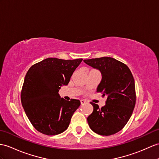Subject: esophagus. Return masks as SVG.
Masks as SVG:
<instances>
[{
	"label": "esophagus",
	"mask_w": 159,
	"mask_h": 159,
	"mask_svg": "<svg viewBox=\"0 0 159 159\" xmlns=\"http://www.w3.org/2000/svg\"><path fill=\"white\" fill-rule=\"evenodd\" d=\"M80 102H81V104H85L86 102V100H80Z\"/></svg>",
	"instance_id": "obj_1"
}]
</instances>
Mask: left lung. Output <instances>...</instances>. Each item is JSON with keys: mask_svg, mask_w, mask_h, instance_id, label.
Masks as SVG:
<instances>
[{"mask_svg": "<svg viewBox=\"0 0 159 159\" xmlns=\"http://www.w3.org/2000/svg\"><path fill=\"white\" fill-rule=\"evenodd\" d=\"M85 63L101 73L102 80L97 92L107 96L105 105L94 107L87 121L90 129L102 135H113L121 131L128 122L135 104V82L129 67L112 57L84 60Z\"/></svg>", "mask_w": 159, "mask_h": 159, "instance_id": "obj_1", "label": "left lung"}]
</instances>
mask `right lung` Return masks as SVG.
<instances>
[{
    "mask_svg": "<svg viewBox=\"0 0 159 159\" xmlns=\"http://www.w3.org/2000/svg\"><path fill=\"white\" fill-rule=\"evenodd\" d=\"M82 60L48 58L27 72L21 94L22 106L31 123L40 133L55 135L68 128L80 101L65 100L59 91L69 84Z\"/></svg>",
    "mask_w": 159,
    "mask_h": 159,
    "instance_id": "1",
    "label": "right lung"
}]
</instances>
